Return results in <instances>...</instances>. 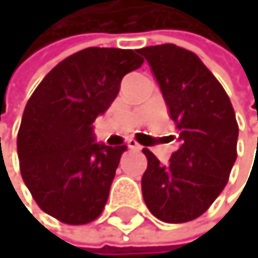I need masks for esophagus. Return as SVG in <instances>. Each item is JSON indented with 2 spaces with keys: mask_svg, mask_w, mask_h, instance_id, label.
<instances>
[{
  "mask_svg": "<svg viewBox=\"0 0 258 258\" xmlns=\"http://www.w3.org/2000/svg\"><path fill=\"white\" fill-rule=\"evenodd\" d=\"M127 147H129V149H132V150H142V145H140L139 142H136L134 139L127 140Z\"/></svg>",
  "mask_w": 258,
  "mask_h": 258,
  "instance_id": "obj_1",
  "label": "esophagus"
}]
</instances>
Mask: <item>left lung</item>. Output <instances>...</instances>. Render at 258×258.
Returning a JSON list of instances; mask_svg holds the SVG:
<instances>
[{"label":"left lung","instance_id":"8db88e82","mask_svg":"<svg viewBox=\"0 0 258 258\" xmlns=\"http://www.w3.org/2000/svg\"><path fill=\"white\" fill-rule=\"evenodd\" d=\"M139 53L160 85L177 127V150L168 165L144 149L149 166L142 196L153 217L185 223L207 212L225 189L236 161L239 127L225 89L192 51L176 45L145 46Z\"/></svg>","mask_w":258,"mask_h":258}]
</instances>
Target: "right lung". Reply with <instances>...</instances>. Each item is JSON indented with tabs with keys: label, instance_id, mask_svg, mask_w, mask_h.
<instances>
[{
	"label": "right lung",
	"instance_id": "add662e5",
	"mask_svg": "<svg viewBox=\"0 0 258 258\" xmlns=\"http://www.w3.org/2000/svg\"><path fill=\"white\" fill-rule=\"evenodd\" d=\"M134 50L85 48L45 76L24 109L17 134L21 174L45 213L68 225L100 217L126 145L95 142L93 121L142 66Z\"/></svg>",
	"mask_w": 258,
	"mask_h": 258
}]
</instances>
